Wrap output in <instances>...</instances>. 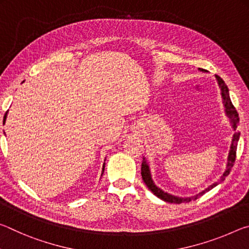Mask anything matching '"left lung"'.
<instances>
[{
	"instance_id": "8db88e82",
	"label": "left lung",
	"mask_w": 249,
	"mask_h": 249,
	"mask_svg": "<svg viewBox=\"0 0 249 249\" xmlns=\"http://www.w3.org/2000/svg\"><path fill=\"white\" fill-rule=\"evenodd\" d=\"M203 71V69H200ZM215 78L218 82V86L221 88V91H222V96H223V101H224V107H225V111H226V114L229 115V117L231 119V124H233V128L236 129L237 128V126L239 125V117H238V113L236 111L235 107L231 103V98H230V93H229V88L225 84V82L223 81V79L221 77H218V75H215ZM239 140V133H235L234 136H233V140H231V150H230V154H229V159H227V165H226V170L224 171V174L221 177V179L217 181V182L213 183L212 185H210L208 189H205L202 192H200L199 195H196L195 196H191V197H178V196H171V195H168L167 192H163L162 190H160L158 187H156L155 183L153 182V180H151V177H150V171H149V167L147 165L146 160L144 158V161L142 163V180H144V182L146 183L147 187H148L149 190L154 193L155 196H157L160 199L166 201V202H169V203H182V202H190L192 200H196L199 199L201 196H203L205 192L210 191L211 189H213L214 187H216L218 183H221L222 181L225 180V177H227L230 175V172L231 170V167L234 166V162H235V158H236V149H237V142Z\"/></svg>"
}]
</instances>
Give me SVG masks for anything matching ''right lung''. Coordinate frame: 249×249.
Wrapping results in <instances>:
<instances>
[{
  "instance_id": "obj_1",
  "label": "right lung",
  "mask_w": 249,
  "mask_h": 249,
  "mask_svg": "<svg viewBox=\"0 0 249 249\" xmlns=\"http://www.w3.org/2000/svg\"><path fill=\"white\" fill-rule=\"evenodd\" d=\"M6 116H7V112L5 113V115H4V120H3V122H5V120H6ZM103 170H104V166H103Z\"/></svg>"
}]
</instances>
